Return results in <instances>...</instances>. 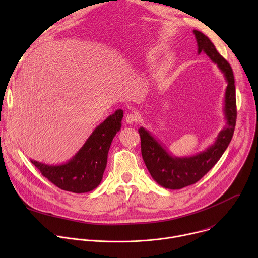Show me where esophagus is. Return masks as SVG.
Wrapping results in <instances>:
<instances>
[{"instance_id":"obj_1","label":"esophagus","mask_w":258,"mask_h":258,"mask_svg":"<svg viewBox=\"0 0 258 258\" xmlns=\"http://www.w3.org/2000/svg\"><path fill=\"white\" fill-rule=\"evenodd\" d=\"M138 115L136 114V113H128V114H126V116H125V122L127 123V124H133V123H135V122H137L138 121Z\"/></svg>"}]
</instances>
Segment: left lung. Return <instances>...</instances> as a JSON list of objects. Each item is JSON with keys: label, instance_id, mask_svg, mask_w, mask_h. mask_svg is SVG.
<instances>
[{"label": "left lung", "instance_id": "1", "mask_svg": "<svg viewBox=\"0 0 258 258\" xmlns=\"http://www.w3.org/2000/svg\"><path fill=\"white\" fill-rule=\"evenodd\" d=\"M193 32L197 41L198 54L204 52L224 73L228 84L224 101V114L227 123L224 130L219 132L215 142L206 150L188 157L171 155L165 146L157 141L149 131L144 127L139 128L142 156L147 168L157 183L170 190H178L193 185L204 176L227 150L236 125V88L232 67L223 56L219 55L204 33L196 29Z\"/></svg>", "mask_w": 258, "mask_h": 258}]
</instances>
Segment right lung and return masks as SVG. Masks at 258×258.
<instances>
[{"label": "right lung", "instance_id": "1", "mask_svg": "<svg viewBox=\"0 0 258 258\" xmlns=\"http://www.w3.org/2000/svg\"><path fill=\"white\" fill-rule=\"evenodd\" d=\"M122 117L120 109L108 116L94 130L79 152L65 163L50 165L30 161L58 188L73 193L90 192L102 180L110 145L121 127Z\"/></svg>", "mask_w": 258, "mask_h": 258}]
</instances>
